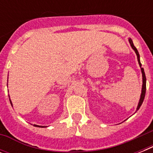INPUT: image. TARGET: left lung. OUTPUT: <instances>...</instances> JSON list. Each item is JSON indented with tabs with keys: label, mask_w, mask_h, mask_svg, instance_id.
Instances as JSON below:
<instances>
[{
	"label": "left lung",
	"mask_w": 153,
	"mask_h": 153,
	"mask_svg": "<svg viewBox=\"0 0 153 153\" xmlns=\"http://www.w3.org/2000/svg\"><path fill=\"white\" fill-rule=\"evenodd\" d=\"M128 41L131 44V47L133 48V49L135 51L136 54H137V60H138V62H139V65H140V69H141V72H142V77H143V85H142V91H141V95H140V102H139V104H138V106H137V110L139 109V108L140 107V105H142L143 103V101L145 99V92H146V77H145V71H144V68L141 67V63L140 62V55H139V53H138L137 49L136 48V47L133 45V43L132 41V39H128Z\"/></svg>",
	"instance_id": "1"
}]
</instances>
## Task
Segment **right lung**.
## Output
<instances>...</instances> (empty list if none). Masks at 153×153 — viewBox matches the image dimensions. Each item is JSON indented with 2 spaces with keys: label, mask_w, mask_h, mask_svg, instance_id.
<instances>
[{
  "label": "right lung",
  "mask_w": 153,
  "mask_h": 153,
  "mask_svg": "<svg viewBox=\"0 0 153 153\" xmlns=\"http://www.w3.org/2000/svg\"><path fill=\"white\" fill-rule=\"evenodd\" d=\"M9 101H10V99H9ZM11 102V101H10ZM11 104H12V102H11ZM35 126H36V127H44V126H36V125H34Z\"/></svg>",
  "instance_id": "1"
}]
</instances>
